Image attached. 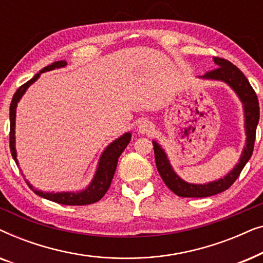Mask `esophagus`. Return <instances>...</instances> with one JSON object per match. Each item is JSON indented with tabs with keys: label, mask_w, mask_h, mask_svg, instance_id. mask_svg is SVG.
Returning a JSON list of instances; mask_svg holds the SVG:
<instances>
[{
	"label": "esophagus",
	"mask_w": 263,
	"mask_h": 263,
	"mask_svg": "<svg viewBox=\"0 0 263 263\" xmlns=\"http://www.w3.org/2000/svg\"><path fill=\"white\" fill-rule=\"evenodd\" d=\"M152 130H153V125L149 121L142 120L138 124V132L140 133V134H149Z\"/></svg>",
	"instance_id": "obj_1"
}]
</instances>
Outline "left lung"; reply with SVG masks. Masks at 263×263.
Here are the masks:
<instances>
[{
  "label": "left lung",
  "instance_id": "left-lung-1",
  "mask_svg": "<svg viewBox=\"0 0 263 263\" xmlns=\"http://www.w3.org/2000/svg\"><path fill=\"white\" fill-rule=\"evenodd\" d=\"M213 61L218 66L217 69L208 71L200 78L206 79V80L222 81L235 91L237 97L243 104L244 128H246L247 135L246 146H244L243 152L240 154L238 163L228 175L218 179V181L208 182L204 184H194V183L185 182L184 179H182L176 174L165 151L161 148V146L157 141H153L158 172H159L165 184L167 185V188L181 197H207L225 192L238 178L239 174L246 166L248 160L250 159L254 151L255 135H256L258 120H260V106H258L256 93L250 86L248 79L244 77V74L235 64L229 62L228 60L220 59V57H213Z\"/></svg>",
  "mask_w": 263,
  "mask_h": 263
}]
</instances>
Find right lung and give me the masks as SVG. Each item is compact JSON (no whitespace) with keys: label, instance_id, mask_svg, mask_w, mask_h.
<instances>
[{"label":"right lung","instance_id":"1","mask_svg":"<svg viewBox=\"0 0 263 263\" xmlns=\"http://www.w3.org/2000/svg\"><path fill=\"white\" fill-rule=\"evenodd\" d=\"M67 66L66 61H57L50 64V66L43 68V69L34 75L30 81H27L26 84L20 86L15 92V95L13 96L12 103H10L9 107V118H10V133H9V146H10V152H12L13 159L15 160L17 166L16 159V149H15V116H16V106L21 97L25 95L26 89L30 86L35 82L41 77L42 73L45 71H50L57 68H63ZM132 139V133H125L120 138L115 140L103 151L102 156L99 158L98 166H97L96 174L93 176L92 181L89 184L86 186L81 192H62V193H45L42 190L34 189L30 182H27V184L33 192L41 197H44L46 200L53 201V202L61 203V204H70V206H84V204H91L95 203L97 201H99L102 197L105 195V193L109 189L112 181L115 171H116L117 161L118 158L123 152L125 147L128 146L129 141Z\"/></svg>","mask_w":263,"mask_h":263}]
</instances>
